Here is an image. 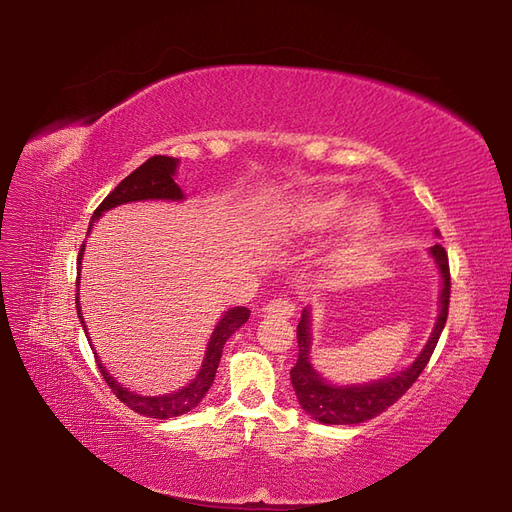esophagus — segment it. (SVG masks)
Instances as JSON below:
<instances>
[{"mask_svg": "<svg viewBox=\"0 0 512 512\" xmlns=\"http://www.w3.org/2000/svg\"><path fill=\"white\" fill-rule=\"evenodd\" d=\"M265 312L267 314H280L284 318H290V316H294V303L290 299H284V297L273 299V301H269L265 305Z\"/></svg>", "mask_w": 512, "mask_h": 512, "instance_id": "obj_1", "label": "esophagus"}]
</instances>
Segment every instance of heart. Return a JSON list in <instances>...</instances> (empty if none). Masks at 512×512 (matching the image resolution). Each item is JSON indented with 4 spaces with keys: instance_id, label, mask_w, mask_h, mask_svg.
<instances>
[{
    "instance_id": "heart-1",
    "label": "heart",
    "mask_w": 512,
    "mask_h": 512,
    "mask_svg": "<svg viewBox=\"0 0 512 512\" xmlns=\"http://www.w3.org/2000/svg\"><path fill=\"white\" fill-rule=\"evenodd\" d=\"M350 209V198L344 192H305L288 198L282 207H277L273 215V228L286 237H303L316 235L333 228L344 220ZM380 224V213L363 205L356 209L348 220V237L350 241H363Z\"/></svg>"
}]
</instances>
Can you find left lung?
<instances>
[{
  "label": "left lung",
  "mask_w": 512,
  "mask_h": 512,
  "mask_svg": "<svg viewBox=\"0 0 512 512\" xmlns=\"http://www.w3.org/2000/svg\"><path fill=\"white\" fill-rule=\"evenodd\" d=\"M431 256L442 275V292H440V314L436 329H433L429 342L423 352L416 356V361L399 374L386 376L367 384H352V386H335L324 382L318 371L309 363V312L303 309L301 322L297 327V342H299V359L290 369L292 389L297 393L301 408L324 425H356L365 423L369 418L382 414L386 408L393 406L395 401L404 395L416 378L423 374L433 350H436L438 339L448 318V303H451V269H448V254L440 243L431 247Z\"/></svg>",
  "instance_id": "obj_1"
}]
</instances>
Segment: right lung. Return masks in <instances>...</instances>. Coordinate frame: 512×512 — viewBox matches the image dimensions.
<instances>
[{
	"instance_id": "1",
	"label": "right lung",
	"mask_w": 512,
	"mask_h": 512,
	"mask_svg": "<svg viewBox=\"0 0 512 512\" xmlns=\"http://www.w3.org/2000/svg\"><path fill=\"white\" fill-rule=\"evenodd\" d=\"M177 162L179 160L166 158V156H153L147 162H143L141 166L134 170V173H130L111 194H108L102 200L98 209L94 211V215H91V224H94V220H98L104 211L113 209L117 205H123V203H134V200H181L183 192L173 179L175 170H177ZM91 224H89V228H91ZM83 252H85V243L81 245L79 258H76V271H79V273H81ZM76 312H79L81 324L85 329V320L81 316V303H79V280H76ZM247 318H250V309H247V307L228 309L224 318L218 322V327H215L211 339H209L205 363H203V367H200L198 376L188 386H183V389H179L175 393L162 395V397L134 395L132 391L126 389V386L115 382V378L108 374L104 365L100 363L96 352H94V356H96L100 374L104 376V382L111 386V391L117 395L121 404H126L130 410L143 414V416H151V418H160V421H166V418L181 416V414L190 412L192 408L198 406V401L203 399L205 393L211 389L215 371H218V365H220V359H222V350H224L226 339L232 333H235L241 327V324H245ZM85 333H87V329H85ZM89 346H91V342H89Z\"/></svg>"
}]
</instances>
